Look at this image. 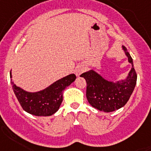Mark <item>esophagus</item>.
Returning <instances> with one entry per match:
<instances>
[{"mask_svg": "<svg viewBox=\"0 0 151 151\" xmlns=\"http://www.w3.org/2000/svg\"><path fill=\"white\" fill-rule=\"evenodd\" d=\"M86 70V68H85L84 65H79L76 68V76H79L82 73Z\"/></svg>", "mask_w": 151, "mask_h": 151, "instance_id": "esophagus-1", "label": "esophagus"}]
</instances>
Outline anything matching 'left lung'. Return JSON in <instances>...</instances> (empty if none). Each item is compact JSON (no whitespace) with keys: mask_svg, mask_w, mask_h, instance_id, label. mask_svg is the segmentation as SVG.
Wrapping results in <instances>:
<instances>
[{"mask_svg":"<svg viewBox=\"0 0 151 151\" xmlns=\"http://www.w3.org/2000/svg\"><path fill=\"white\" fill-rule=\"evenodd\" d=\"M132 68L125 79L113 82L103 78L93 69L86 72L81 77L87 83L86 98L91 106L100 111L109 113L124 106L134 92L137 83V73L131 56L123 46Z\"/></svg>","mask_w":151,"mask_h":151,"instance_id":"obj_1","label":"left lung"}]
</instances>
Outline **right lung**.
Listing matches in <instances>:
<instances>
[{
    "instance_id": "obj_1",
    "label": "right lung",
    "mask_w": 151,
    "mask_h": 151,
    "mask_svg": "<svg viewBox=\"0 0 151 151\" xmlns=\"http://www.w3.org/2000/svg\"><path fill=\"white\" fill-rule=\"evenodd\" d=\"M10 77L14 93L24 110L38 116H48L58 111L63 99V91L76 78V75L70 74L58 79L43 90L30 93L14 83L11 71Z\"/></svg>"
}]
</instances>
